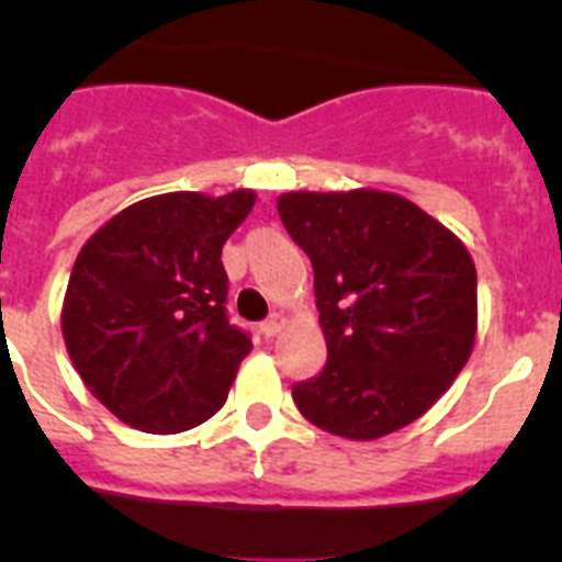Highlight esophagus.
<instances>
[{
	"instance_id": "esophagus-1",
	"label": "esophagus",
	"mask_w": 562,
	"mask_h": 562,
	"mask_svg": "<svg viewBox=\"0 0 562 562\" xmlns=\"http://www.w3.org/2000/svg\"><path fill=\"white\" fill-rule=\"evenodd\" d=\"M281 329H284V315H278V312L270 317V321H265V324H261V335H265L267 340L281 335Z\"/></svg>"
}]
</instances>
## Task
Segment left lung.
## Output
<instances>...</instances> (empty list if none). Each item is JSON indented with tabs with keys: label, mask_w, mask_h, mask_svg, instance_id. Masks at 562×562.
Masks as SVG:
<instances>
[{
	"label": "left lung",
	"mask_w": 562,
	"mask_h": 562,
	"mask_svg": "<svg viewBox=\"0 0 562 562\" xmlns=\"http://www.w3.org/2000/svg\"><path fill=\"white\" fill-rule=\"evenodd\" d=\"M286 233L310 256L326 366L292 385L326 434L371 441L450 389L475 342V265L459 236L400 193L290 191Z\"/></svg>",
	"instance_id": "left-lung-1"
}]
</instances>
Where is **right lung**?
I'll use <instances>...</instances> for the list:
<instances>
[{
  "instance_id": "obj_1",
  "label": "right lung",
  "mask_w": 562,
  "mask_h": 562,
  "mask_svg": "<svg viewBox=\"0 0 562 562\" xmlns=\"http://www.w3.org/2000/svg\"><path fill=\"white\" fill-rule=\"evenodd\" d=\"M256 205L177 191L123 207L69 272L61 331L98 400L146 434H180L225 405L252 342L227 321L222 247Z\"/></svg>"
}]
</instances>
